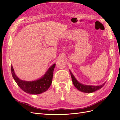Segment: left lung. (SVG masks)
Here are the masks:
<instances>
[{
  "label": "left lung",
  "mask_w": 120,
  "mask_h": 120,
  "mask_svg": "<svg viewBox=\"0 0 120 120\" xmlns=\"http://www.w3.org/2000/svg\"><path fill=\"white\" fill-rule=\"evenodd\" d=\"M70 72L71 75L72 81V82H73L74 85L78 90L82 92H84L86 93H93L94 92L96 91V90H99L100 89H101L102 87H103V86L105 84V83H106L105 82L103 85H101V86H98L83 85L82 83H79L77 79H76L74 77V75L71 73V71H70Z\"/></svg>",
  "instance_id": "obj_1"
}]
</instances>
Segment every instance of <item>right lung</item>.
<instances>
[{"mask_svg": "<svg viewBox=\"0 0 120 120\" xmlns=\"http://www.w3.org/2000/svg\"><path fill=\"white\" fill-rule=\"evenodd\" d=\"M55 66V64L52 65L42 77L34 81H25L19 79L14 72L12 66H11V71L14 81L21 90L26 93L38 95L45 92L51 85Z\"/></svg>", "mask_w": 120, "mask_h": 120, "instance_id": "right-lung-1", "label": "right lung"}]
</instances>
